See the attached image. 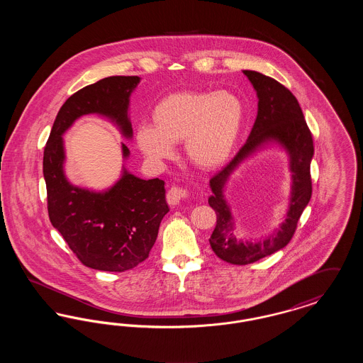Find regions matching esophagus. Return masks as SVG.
<instances>
[{
	"label": "esophagus",
	"instance_id": "1",
	"mask_svg": "<svg viewBox=\"0 0 363 363\" xmlns=\"http://www.w3.org/2000/svg\"><path fill=\"white\" fill-rule=\"evenodd\" d=\"M186 194H188L186 190L173 186L172 189L167 191V203H169L170 206H178V204L186 197Z\"/></svg>",
	"mask_w": 363,
	"mask_h": 363
}]
</instances>
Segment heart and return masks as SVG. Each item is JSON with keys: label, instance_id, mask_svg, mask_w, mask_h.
Instances as JSON below:
<instances>
[{"label": "heart", "instance_id": "obj_1", "mask_svg": "<svg viewBox=\"0 0 363 363\" xmlns=\"http://www.w3.org/2000/svg\"><path fill=\"white\" fill-rule=\"evenodd\" d=\"M151 118L152 125H140L135 136L143 155L163 162L173 157L175 144L184 143L193 167L215 172L237 145L245 110L241 99L228 91H184L164 96Z\"/></svg>", "mask_w": 363, "mask_h": 363}]
</instances>
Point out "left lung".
<instances>
[{"instance_id":"8db88e82","label":"left lung","mask_w":363,"mask_h":363,"mask_svg":"<svg viewBox=\"0 0 363 363\" xmlns=\"http://www.w3.org/2000/svg\"><path fill=\"white\" fill-rule=\"evenodd\" d=\"M256 91L257 117L245 145L219 174L209 181V206L216 212V227L209 238L212 250L230 264L245 265L274 255L293 238L296 223L311 197V162L314 147L311 130L296 98L272 77L256 70H243ZM268 147L281 149L289 159L292 188L285 220L259 240L238 239L235 218L225 199L226 185L247 158Z\"/></svg>"}]
</instances>
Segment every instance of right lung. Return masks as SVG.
Masks as SVG:
<instances>
[{
	"label": "right lung",
	"mask_w": 363,
	"mask_h": 363,
	"mask_svg": "<svg viewBox=\"0 0 363 363\" xmlns=\"http://www.w3.org/2000/svg\"><path fill=\"white\" fill-rule=\"evenodd\" d=\"M138 76H111L73 94L60 108L43 152V177L48 209L72 252L86 267L123 272L148 257L163 216L170 211L164 182L143 179L128 172L130 151L122 143L120 178L104 190L73 185L65 174L64 135L83 116L96 114L118 128L122 138L132 140L129 118L130 95Z\"/></svg>",
	"instance_id": "right-lung-1"
}]
</instances>
